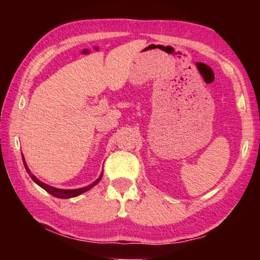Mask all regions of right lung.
Wrapping results in <instances>:
<instances>
[{"label": "right lung", "mask_w": 260, "mask_h": 260, "mask_svg": "<svg viewBox=\"0 0 260 260\" xmlns=\"http://www.w3.org/2000/svg\"><path fill=\"white\" fill-rule=\"evenodd\" d=\"M23 161H24V166H25L26 171H27V173L29 174V177L32 178L33 181H34L35 183H37V184H39V186H40L41 188L45 189L46 191L51 193L52 196L58 197V199H72V197H77V196H79V195H81V193H83L85 191L89 190V189L93 188V187L95 186V184H98V183L100 182V180L102 179V175H103V173L101 174L100 178H99L98 180H95V181H94L93 183L89 184V186H87V187L79 188V189H58V188L51 187V186H49V184H47V183H45V182L40 181V180H39L37 177H35V175H33L32 173H30L28 166L26 165V161H25L24 156H23Z\"/></svg>", "instance_id": "right-lung-1"}]
</instances>
